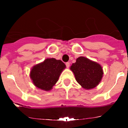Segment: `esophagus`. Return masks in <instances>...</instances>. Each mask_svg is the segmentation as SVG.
I'll use <instances>...</instances> for the list:
<instances>
[{"label": "esophagus", "mask_w": 128, "mask_h": 128, "mask_svg": "<svg viewBox=\"0 0 128 128\" xmlns=\"http://www.w3.org/2000/svg\"><path fill=\"white\" fill-rule=\"evenodd\" d=\"M66 67H67V68H69V66H70V63L68 62L66 63Z\"/></svg>", "instance_id": "34e87169"}]
</instances>
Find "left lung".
<instances>
[{"mask_svg":"<svg viewBox=\"0 0 128 128\" xmlns=\"http://www.w3.org/2000/svg\"><path fill=\"white\" fill-rule=\"evenodd\" d=\"M77 82L84 88H95L102 78L104 71L101 66L85 57H79L70 66Z\"/></svg>","mask_w":128,"mask_h":128,"instance_id":"8db88e82","label":"left lung"}]
</instances>
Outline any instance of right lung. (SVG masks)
<instances>
[{
	"label": "right lung",
	"mask_w": 128,
	"mask_h": 128,
	"mask_svg": "<svg viewBox=\"0 0 128 128\" xmlns=\"http://www.w3.org/2000/svg\"><path fill=\"white\" fill-rule=\"evenodd\" d=\"M65 68V64L60 60L48 58L32 68L30 78L36 87L49 91L56 84L59 76Z\"/></svg>",
	"instance_id": "add662e5"
}]
</instances>
